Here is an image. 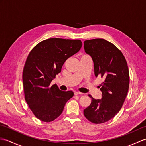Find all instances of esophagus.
Instances as JSON below:
<instances>
[{
  "label": "esophagus",
  "mask_w": 146,
  "mask_h": 146,
  "mask_svg": "<svg viewBox=\"0 0 146 146\" xmlns=\"http://www.w3.org/2000/svg\"><path fill=\"white\" fill-rule=\"evenodd\" d=\"M74 94H75V95H82L83 94H82V93H81V92L75 91V92H74Z\"/></svg>",
  "instance_id": "1"
}]
</instances>
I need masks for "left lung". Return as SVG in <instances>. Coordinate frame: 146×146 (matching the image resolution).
<instances>
[{
	"label": "left lung",
	"instance_id": "left-lung-1",
	"mask_svg": "<svg viewBox=\"0 0 146 146\" xmlns=\"http://www.w3.org/2000/svg\"><path fill=\"white\" fill-rule=\"evenodd\" d=\"M84 49L94 61L95 76H100L104 81L100 85L102 98L89 95L91 104L83 113L92 123H104L116 115L125 101L129 87L127 63L122 52L104 39L84 41Z\"/></svg>",
	"mask_w": 146,
	"mask_h": 146
}]
</instances>
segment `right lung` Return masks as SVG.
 I'll return each instance as SVG.
<instances>
[{
	"label": "right lung",
	"instance_id": "obj_1",
	"mask_svg": "<svg viewBox=\"0 0 146 146\" xmlns=\"http://www.w3.org/2000/svg\"><path fill=\"white\" fill-rule=\"evenodd\" d=\"M82 46L80 40L51 38L37 44L24 65L23 82L25 100L34 115L43 122L55 120L63 112L72 91H61L50 83L68 58Z\"/></svg>",
	"mask_w": 146,
	"mask_h": 146
}]
</instances>
